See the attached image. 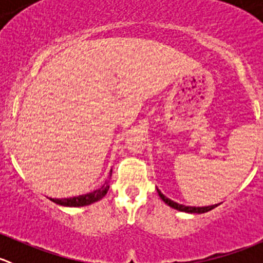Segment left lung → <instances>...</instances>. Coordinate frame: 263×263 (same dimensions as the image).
I'll use <instances>...</instances> for the list:
<instances>
[{
    "label": "left lung",
    "instance_id": "1",
    "mask_svg": "<svg viewBox=\"0 0 263 263\" xmlns=\"http://www.w3.org/2000/svg\"><path fill=\"white\" fill-rule=\"evenodd\" d=\"M156 190H158V188H156ZM158 193H159V196H160L161 200H163L166 205L171 206V208H173V209H176V210L184 211V213L203 214V213H208V211L213 210V209L216 208V206H219V205H213V206H206V208H192V206H184V205H181V203H178V202H174V201H172L171 198H168L166 196H164L163 193L160 192V190H158Z\"/></svg>",
    "mask_w": 263,
    "mask_h": 263
}]
</instances>
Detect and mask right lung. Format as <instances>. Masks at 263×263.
<instances>
[{
    "instance_id": "add662e5",
    "label": "right lung",
    "mask_w": 263,
    "mask_h": 263,
    "mask_svg": "<svg viewBox=\"0 0 263 263\" xmlns=\"http://www.w3.org/2000/svg\"><path fill=\"white\" fill-rule=\"evenodd\" d=\"M110 176H112V171H110ZM109 176V178H110ZM108 190H109V181H107L99 190L94 191L91 193H87L84 196H78V197L72 198H50L54 203L62 206H70V208H80V206H87L90 203H94L97 201L102 200L105 195H107Z\"/></svg>"
}]
</instances>
